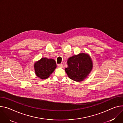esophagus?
Masks as SVG:
<instances>
[{
    "mask_svg": "<svg viewBox=\"0 0 123 123\" xmlns=\"http://www.w3.org/2000/svg\"><path fill=\"white\" fill-rule=\"evenodd\" d=\"M58 66L59 67V68H63V65L61 64H59L58 65Z\"/></svg>",
    "mask_w": 123,
    "mask_h": 123,
    "instance_id": "obj_1",
    "label": "esophagus"
}]
</instances>
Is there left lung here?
Segmentation results:
<instances>
[{"mask_svg":"<svg viewBox=\"0 0 123 123\" xmlns=\"http://www.w3.org/2000/svg\"><path fill=\"white\" fill-rule=\"evenodd\" d=\"M68 67L65 70L69 77L75 81L83 80L92 69L91 58L85 53H80L68 59Z\"/></svg>","mask_w":123,"mask_h":123,"instance_id":"left-lung-1","label":"left lung"}]
</instances>
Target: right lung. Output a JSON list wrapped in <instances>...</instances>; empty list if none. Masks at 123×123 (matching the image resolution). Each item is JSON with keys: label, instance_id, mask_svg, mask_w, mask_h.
<instances>
[{"label": "right lung", "instance_id": "right-lung-1", "mask_svg": "<svg viewBox=\"0 0 123 123\" xmlns=\"http://www.w3.org/2000/svg\"><path fill=\"white\" fill-rule=\"evenodd\" d=\"M56 67L54 60L42 58L34 64L35 73L41 79H46L49 76Z\"/></svg>", "mask_w": 123, "mask_h": 123}]
</instances>
